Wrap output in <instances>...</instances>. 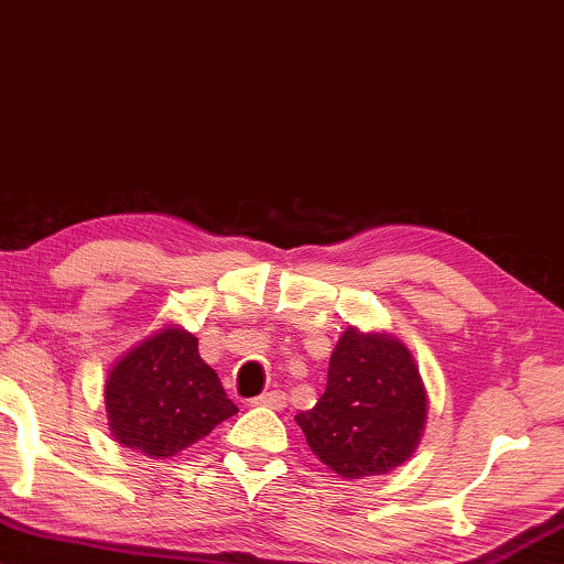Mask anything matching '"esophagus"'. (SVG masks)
Wrapping results in <instances>:
<instances>
[{
    "label": "esophagus",
    "mask_w": 564,
    "mask_h": 564,
    "mask_svg": "<svg viewBox=\"0 0 564 564\" xmlns=\"http://www.w3.org/2000/svg\"><path fill=\"white\" fill-rule=\"evenodd\" d=\"M250 403L252 406H268V409L281 411V409H285V403H289V395H285L283 391H268L263 395H258V399H252Z\"/></svg>",
    "instance_id": "esophagus-1"
}]
</instances>
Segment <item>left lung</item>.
<instances>
[{"mask_svg":"<svg viewBox=\"0 0 564 564\" xmlns=\"http://www.w3.org/2000/svg\"><path fill=\"white\" fill-rule=\"evenodd\" d=\"M424 419V383L406 347L350 327L332 352L322 399L296 414V424L324 465L360 480L406 463Z\"/></svg>","mask_w":564,"mask_h":564,"instance_id":"left-lung-1","label":"left lung"}]
</instances>
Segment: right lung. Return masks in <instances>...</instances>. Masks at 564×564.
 Wrapping results in <instances>:
<instances>
[{
    "instance_id": "1",
    "label": "right lung",
    "mask_w": 564,
    "mask_h": 564,
    "mask_svg": "<svg viewBox=\"0 0 564 564\" xmlns=\"http://www.w3.org/2000/svg\"><path fill=\"white\" fill-rule=\"evenodd\" d=\"M115 440L148 457H173L237 414L194 335L169 327L148 337L107 378Z\"/></svg>"
}]
</instances>
